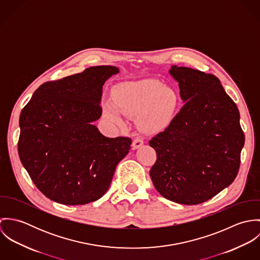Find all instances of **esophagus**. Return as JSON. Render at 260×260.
<instances>
[{"instance_id": "34e87169", "label": "esophagus", "mask_w": 260, "mask_h": 260, "mask_svg": "<svg viewBox=\"0 0 260 260\" xmlns=\"http://www.w3.org/2000/svg\"><path fill=\"white\" fill-rule=\"evenodd\" d=\"M143 140L141 139V138H139V137H137V138H135L134 140H133V143H132V149L133 150H136V149L140 148L142 145H143Z\"/></svg>"}]
</instances>
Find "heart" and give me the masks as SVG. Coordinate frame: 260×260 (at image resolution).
<instances>
[{
    "mask_svg": "<svg viewBox=\"0 0 260 260\" xmlns=\"http://www.w3.org/2000/svg\"><path fill=\"white\" fill-rule=\"evenodd\" d=\"M177 107L175 91L152 78L120 83L113 89V98L102 101V113L107 122L122 127L125 116H136L138 126L147 133H158L169 127Z\"/></svg>",
    "mask_w": 260,
    "mask_h": 260,
    "instance_id": "b5f03b06",
    "label": "heart"
}]
</instances>
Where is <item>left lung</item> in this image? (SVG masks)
<instances>
[{
	"mask_svg": "<svg viewBox=\"0 0 260 260\" xmlns=\"http://www.w3.org/2000/svg\"><path fill=\"white\" fill-rule=\"evenodd\" d=\"M170 74L178 82L184 106L149 141L157 154L150 177L166 199L195 205L234 181L245 138L237 106L218 78L176 65Z\"/></svg>",
	"mask_w": 260,
	"mask_h": 260,
	"instance_id": "8db88e82",
	"label": "left lung"
}]
</instances>
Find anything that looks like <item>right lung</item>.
I'll return each instance as SVG.
<instances>
[{
    "label": "right lung",
    "mask_w": 260,
    "mask_h": 260,
    "mask_svg": "<svg viewBox=\"0 0 260 260\" xmlns=\"http://www.w3.org/2000/svg\"><path fill=\"white\" fill-rule=\"evenodd\" d=\"M119 69L95 66L46 82L20 115L18 152L24 168L49 199L83 205L108 190L131 139L104 136L93 124L102 115L103 85Z\"/></svg>",
    "instance_id": "add662e5"
}]
</instances>
